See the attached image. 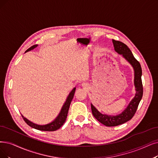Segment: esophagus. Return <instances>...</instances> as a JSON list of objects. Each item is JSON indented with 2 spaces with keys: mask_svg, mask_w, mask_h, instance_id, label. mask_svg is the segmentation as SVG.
I'll return each instance as SVG.
<instances>
[{
  "mask_svg": "<svg viewBox=\"0 0 158 158\" xmlns=\"http://www.w3.org/2000/svg\"><path fill=\"white\" fill-rule=\"evenodd\" d=\"M88 85H88V84L86 83V82H84V83H82V84H81V86H82V87H84V88L87 87Z\"/></svg>",
  "mask_w": 158,
  "mask_h": 158,
  "instance_id": "34e87169",
  "label": "esophagus"
}]
</instances>
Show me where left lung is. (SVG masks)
Segmentation results:
<instances>
[{
    "instance_id": "obj_1",
    "label": "left lung",
    "mask_w": 158,
    "mask_h": 158,
    "mask_svg": "<svg viewBox=\"0 0 158 158\" xmlns=\"http://www.w3.org/2000/svg\"><path fill=\"white\" fill-rule=\"evenodd\" d=\"M112 42L115 51L118 54L122 55L123 57L129 63L134 69V85L136 93L134 98L130 101L127 108L121 113L117 115L102 114V113L98 111L92 104H91L93 116L95 117L97 121L106 126V127H115V126L122 124L130 121L136 112L138 105L142 98L143 93L141 80L142 69L139 62L134 58L130 48L124 43L118 41H115L114 40H112Z\"/></svg>"
}]
</instances>
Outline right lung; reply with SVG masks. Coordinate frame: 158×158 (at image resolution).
Returning a JSON list of instances; mask_svg holds the SVG:
<instances>
[{"label":"right lung","mask_w":158,"mask_h":158,"mask_svg":"<svg viewBox=\"0 0 158 158\" xmlns=\"http://www.w3.org/2000/svg\"><path fill=\"white\" fill-rule=\"evenodd\" d=\"M37 46H38V45H35L31 46L30 48L27 49L25 52L30 51V50H33L35 48H36ZM75 91H76V87H74V89L71 91V93H69V94L67 99H66L65 102L64 103V105H63L61 110L60 113L58 114V115L56 117V118L51 123H50L47 124H43V125L37 124L35 123L31 122L30 121H29L28 119H27V118H25L22 115V117L24 119V121L26 122V123L28 125H29L30 127H31V128H35L36 130H41V131H52L57 130L65 122V120L67 118V114H68V111H69V106H70L71 101H72V100L74 97Z\"/></svg>","instance_id":"1"}]
</instances>
